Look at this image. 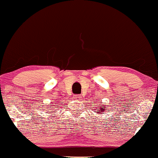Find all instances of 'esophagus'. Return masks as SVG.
<instances>
[{
    "instance_id": "obj_1",
    "label": "esophagus",
    "mask_w": 158,
    "mask_h": 158,
    "mask_svg": "<svg viewBox=\"0 0 158 158\" xmlns=\"http://www.w3.org/2000/svg\"><path fill=\"white\" fill-rule=\"evenodd\" d=\"M75 98H76V99H80L81 98V94H77V95H75Z\"/></svg>"
}]
</instances>
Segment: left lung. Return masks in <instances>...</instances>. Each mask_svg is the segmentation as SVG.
Here are the masks:
<instances>
[{"label":"left lung","instance_id":"left-lung-1","mask_svg":"<svg viewBox=\"0 0 158 158\" xmlns=\"http://www.w3.org/2000/svg\"><path fill=\"white\" fill-rule=\"evenodd\" d=\"M100 110L101 112H99V111H97V112H100V113H101V112H102V111H103V110H102V109L101 107H100V110Z\"/></svg>","mask_w":158,"mask_h":158}]
</instances>
